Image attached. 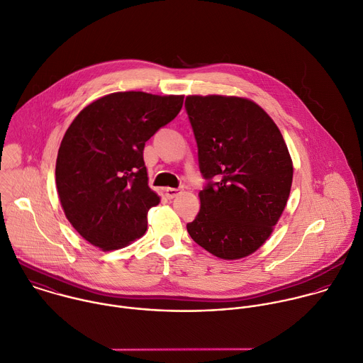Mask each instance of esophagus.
<instances>
[{
	"instance_id": "34e87169",
	"label": "esophagus",
	"mask_w": 363,
	"mask_h": 363,
	"mask_svg": "<svg viewBox=\"0 0 363 363\" xmlns=\"http://www.w3.org/2000/svg\"><path fill=\"white\" fill-rule=\"evenodd\" d=\"M178 194H179V189L177 188H165V196L168 199H174L175 196H178Z\"/></svg>"
}]
</instances>
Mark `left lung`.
<instances>
[{"instance_id": "8db88e82", "label": "left lung", "mask_w": 363, "mask_h": 363, "mask_svg": "<svg viewBox=\"0 0 363 363\" xmlns=\"http://www.w3.org/2000/svg\"><path fill=\"white\" fill-rule=\"evenodd\" d=\"M185 108L206 179L188 233L216 257H246L269 239L286 208L293 182L287 145L252 100L188 96Z\"/></svg>"}]
</instances>
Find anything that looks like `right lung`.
Wrapping results in <instances>:
<instances>
[{"instance_id": "obj_1", "label": "right lung", "mask_w": 363, "mask_h": 363, "mask_svg": "<svg viewBox=\"0 0 363 363\" xmlns=\"http://www.w3.org/2000/svg\"><path fill=\"white\" fill-rule=\"evenodd\" d=\"M184 96L107 94L72 121L56 160V188L67 220L89 243L113 250L147 230L160 196L148 186L145 143L172 121Z\"/></svg>"}]
</instances>
